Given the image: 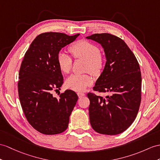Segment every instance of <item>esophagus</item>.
<instances>
[{
    "instance_id": "1",
    "label": "esophagus",
    "mask_w": 160,
    "mask_h": 160,
    "mask_svg": "<svg viewBox=\"0 0 160 160\" xmlns=\"http://www.w3.org/2000/svg\"><path fill=\"white\" fill-rule=\"evenodd\" d=\"M77 95H78V96L79 97V98H81V97L84 96L85 94L84 93H82V92H78L77 93Z\"/></svg>"
}]
</instances>
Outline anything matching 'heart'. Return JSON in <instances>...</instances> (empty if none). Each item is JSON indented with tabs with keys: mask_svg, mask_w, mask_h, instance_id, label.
<instances>
[{
	"mask_svg": "<svg viewBox=\"0 0 160 160\" xmlns=\"http://www.w3.org/2000/svg\"><path fill=\"white\" fill-rule=\"evenodd\" d=\"M70 52L75 59L84 60L85 71L90 72L93 75H98L104 66V58L100 52L98 47L92 42L85 41H77L69 48ZM58 67L60 71L68 74L72 67V60L67 54L60 52L57 57ZM93 82V78L89 73L83 75L73 74L66 80V85L74 91H83Z\"/></svg>",
	"mask_w": 160,
	"mask_h": 160,
	"instance_id": "heart-1",
	"label": "heart"
}]
</instances>
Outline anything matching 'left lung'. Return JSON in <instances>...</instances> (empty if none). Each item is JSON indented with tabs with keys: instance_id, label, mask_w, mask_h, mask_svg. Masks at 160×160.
<instances>
[{
	"instance_id": "left-lung-1",
	"label": "left lung",
	"mask_w": 160,
	"mask_h": 160,
	"mask_svg": "<svg viewBox=\"0 0 160 160\" xmlns=\"http://www.w3.org/2000/svg\"><path fill=\"white\" fill-rule=\"evenodd\" d=\"M100 43L107 58L102 72L93 89L109 92L103 98L88 93L89 121L98 133H122L134 122L141 101V73L134 54L122 38L108 33L86 37Z\"/></svg>"
}]
</instances>
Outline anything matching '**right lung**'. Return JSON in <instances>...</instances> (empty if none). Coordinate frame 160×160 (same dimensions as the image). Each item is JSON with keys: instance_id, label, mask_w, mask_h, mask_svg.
<instances>
[{"instance_id": "1", "label": "right lung", "mask_w": 160, "mask_h": 160, "mask_svg": "<svg viewBox=\"0 0 160 160\" xmlns=\"http://www.w3.org/2000/svg\"><path fill=\"white\" fill-rule=\"evenodd\" d=\"M79 35L42 33L32 42L22 60L18 83L19 98L29 123L43 134H60L68 126L69 117L78 100L77 93L67 89L57 98L52 91L60 89L64 82L58 64V53Z\"/></svg>"}]
</instances>
